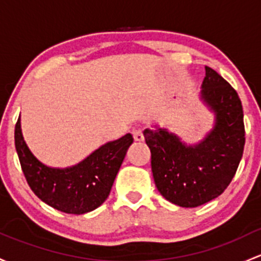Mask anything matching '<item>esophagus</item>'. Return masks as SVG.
Segmentation results:
<instances>
[{
  "label": "esophagus",
  "mask_w": 261,
  "mask_h": 261,
  "mask_svg": "<svg viewBox=\"0 0 261 261\" xmlns=\"http://www.w3.org/2000/svg\"><path fill=\"white\" fill-rule=\"evenodd\" d=\"M133 135L135 141H142L144 140V134H142V130L140 127L133 128Z\"/></svg>",
  "instance_id": "obj_1"
}]
</instances>
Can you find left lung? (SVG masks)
I'll return each mask as SVG.
<instances>
[{"label":"left lung","mask_w":261,"mask_h":261,"mask_svg":"<svg viewBox=\"0 0 261 261\" xmlns=\"http://www.w3.org/2000/svg\"><path fill=\"white\" fill-rule=\"evenodd\" d=\"M200 100L214 114V126L196 144H186L167 128L144 131L156 188L181 207L200 206L221 195L237 172L245 145L239 96L207 66Z\"/></svg>","instance_id":"obj_1"}]
</instances>
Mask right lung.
Returning <instances> with one entry per match:
<instances>
[{"instance_id": "right-lung-1", "label": "right lung", "mask_w": 261, "mask_h": 261, "mask_svg": "<svg viewBox=\"0 0 261 261\" xmlns=\"http://www.w3.org/2000/svg\"><path fill=\"white\" fill-rule=\"evenodd\" d=\"M134 142L131 134L109 141L79 164L51 167L41 163L24 141L18 117L15 146L24 177L38 199L66 214L90 213L97 209L111 191L126 151Z\"/></svg>"}]
</instances>
